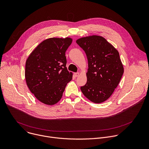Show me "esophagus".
Masks as SVG:
<instances>
[{
  "label": "esophagus",
  "instance_id": "esophagus-1",
  "mask_svg": "<svg viewBox=\"0 0 149 149\" xmlns=\"http://www.w3.org/2000/svg\"><path fill=\"white\" fill-rule=\"evenodd\" d=\"M74 75H75V77H78L79 75V72H75V73H74Z\"/></svg>",
  "mask_w": 149,
  "mask_h": 149
}]
</instances>
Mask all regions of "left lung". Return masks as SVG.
Here are the masks:
<instances>
[{
    "instance_id": "1",
    "label": "left lung",
    "mask_w": 149,
    "mask_h": 149,
    "mask_svg": "<svg viewBox=\"0 0 149 149\" xmlns=\"http://www.w3.org/2000/svg\"><path fill=\"white\" fill-rule=\"evenodd\" d=\"M76 42L88 62L87 82L81 90L91 101L102 103L112 95L124 72L119 52L101 36L83 37Z\"/></svg>"
}]
</instances>
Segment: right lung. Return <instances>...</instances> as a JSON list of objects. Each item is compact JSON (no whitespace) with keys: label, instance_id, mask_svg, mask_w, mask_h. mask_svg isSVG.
Returning <instances> with one entry per match:
<instances>
[{"label":"right lung","instance_id":"1","mask_svg":"<svg viewBox=\"0 0 149 149\" xmlns=\"http://www.w3.org/2000/svg\"><path fill=\"white\" fill-rule=\"evenodd\" d=\"M72 39L51 38L41 42L28 57L25 67L26 84L42 103L53 105L62 97L72 74L66 67L65 52Z\"/></svg>","mask_w":149,"mask_h":149}]
</instances>
